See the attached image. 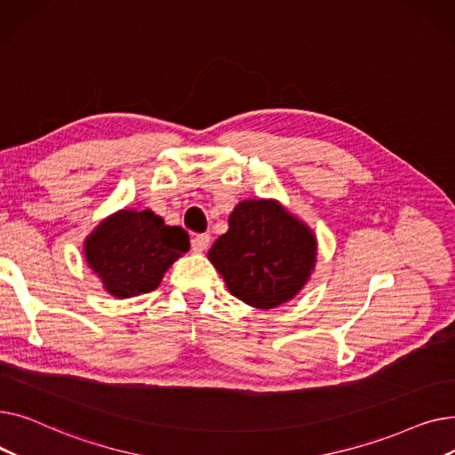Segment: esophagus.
Listing matches in <instances>:
<instances>
[{
  "label": "esophagus",
  "mask_w": 455,
  "mask_h": 455,
  "mask_svg": "<svg viewBox=\"0 0 455 455\" xmlns=\"http://www.w3.org/2000/svg\"><path fill=\"white\" fill-rule=\"evenodd\" d=\"M210 245V235L208 234H197L191 237V249L196 252H204Z\"/></svg>",
  "instance_id": "esophagus-1"
}]
</instances>
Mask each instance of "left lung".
Returning a JSON list of instances; mask_svg holds the SVG:
<instances>
[{
	"instance_id": "obj_1",
	"label": "left lung",
	"mask_w": 455,
	"mask_h": 455,
	"mask_svg": "<svg viewBox=\"0 0 455 455\" xmlns=\"http://www.w3.org/2000/svg\"><path fill=\"white\" fill-rule=\"evenodd\" d=\"M208 258L235 299L271 309L304 288L315 267L317 240L278 201L247 199L234 208Z\"/></svg>"
}]
</instances>
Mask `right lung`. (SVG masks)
Wrapping results in <instances>:
<instances>
[{
	"mask_svg": "<svg viewBox=\"0 0 455 455\" xmlns=\"http://www.w3.org/2000/svg\"><path fill=\"white\" fill-rule=\"evenodd\" d=\"M188 249V232L165 225L151 210H119L84 240L90 269L117 299L156 290L164 273Z\"/></svg>",
	"mask_w": 455,
	"mask_h": 455,
	"instance_id": "right-lung-1",
	"label": "right lung"
}]
</instances>
